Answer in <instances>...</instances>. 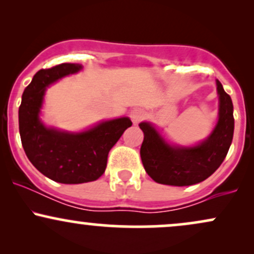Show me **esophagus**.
<instances>
[{
  "label": "esophagus",
  "instance_id": "34e87169",
  "mask_svg": "<svg viewBox=\"0 0 254 254\" xmlns=\"http://www.w3.org/2000/svg\"><path fill=\"white\" fill-rule=\"evenodd\" d=\"M131 121H132L133 124H137L138 122H141L142 119L144 118V111L141 109H133L131 111Z\"/></svg>",
  "mask_w": 254,
  "mask_h": 254
}]
</instances>
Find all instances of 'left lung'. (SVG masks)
I'll list each match as a JSON object with an SVG mask.
<instances>
[{"label": "left lung", "instance_id": "obj_1", "mask_svg": "<svg viewBox=\"0 0 254 254\" xmlns=\"http://www.w3.org/2000/svg\"><path fill=\"white\" fill-rule=\"evenodd\" d=\"M218 95L217 123L210 135L194 145L172 144L150 122L139 127L144 138L141 159L144 170L154 182L164 185L189 186L209 178L220 167L228 153L234 133L232 99L216 80Z\"/></svg>", "mask_w": 254, "mask_h": 254}]
</instances>
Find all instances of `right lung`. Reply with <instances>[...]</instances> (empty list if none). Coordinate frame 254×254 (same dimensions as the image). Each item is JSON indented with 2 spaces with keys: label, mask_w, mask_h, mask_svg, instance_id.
Masks as SVG:
<instances>
[{
  "label": "right lung",
  "mask_w": 254,
  "mask_h": 254,
  "mask_svg": "<svg viewBox=\"0 0 254 254\" xmlns=\"http://www.w3.org/2000/svg\"><path fill=\"white\" fill-rule=\"evenodd\" d=\"M81 69V64L63 63L39 70L22 93L19 107L20 137L28 160L44 176L62 184L94 182L103 176L111 148L132 125L129 117H121L71 132L43 123L46 89Z\"/></svg>",
  "instance_id": "obj_1"
}]
</instances>
